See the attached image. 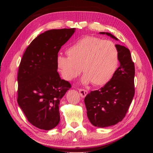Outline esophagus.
Masks as SVG:
<instances>
[{"mask_svg": "<svg viewBox=\"0 0 153 153\" xmlns=\"http://www.w3.org/2000/svg\"><path fill=\"white\" fill-rule=\"evenodd\" d=\"M79 93L82 98H85V97L87 96V94H88V91L85 89H79Z\"/></svg>", "mask_w": 153, "mask_h": 153, "instance_id": "34e87169", "label": "esophagus"}]
</instances>
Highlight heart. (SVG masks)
Returning <instances> with one entry per match:
<instances>
[{"mask_svg":"<svg viewBox=\"0 0 153 153\" xmlns=\"http://www.w3.org/2000/svg\"><path fill=\"white\" fill-rule=\"evenodd\" d=\"M68 57L59 55L56 66L64 80L70 81L80 73H84L82 83L92 82L95 85L106 84L116 70L119 51L112 41L93 36L78 40L66 50Z\"/></svg>","mask_w":153,"mask_h":153,"instance_id":"heart-1","label":"heart"}]
</instances>
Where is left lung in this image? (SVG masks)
<instances>
[{
	"mask_svg": "<svg viewBox=\"0 0 153 153\" xmlns=\"http://www.w3.org/2000/svg\"><path fill=\"white\" fill-rule=\"evenodd\" d=\"M99 34L119 40L109 32H100ZM115 45L119 51V67L109 82L101 89L91 91L84 99L87 117L98 128L111 126L121 122L135 94V66L130 52L124 46Z\"/></svg>",
	"mask_w": 153,
	"mask_h": 153,
	"instance_id": "left-lung-1",
	"label": "left lung"
}]
</instances>
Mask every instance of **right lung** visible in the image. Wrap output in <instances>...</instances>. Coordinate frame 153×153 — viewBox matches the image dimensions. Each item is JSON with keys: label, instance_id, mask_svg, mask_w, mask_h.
<instances>
[{"label": "right lung", "instance_id": "1", "mask_svg": "<svg viewBox=\"0 0 153 153\" xmlns=\"http://www.w3.org/2000/svg\"><path fill=\"white\" fill-rule=\"evenodd\" d=\"M75 30L44 32L32 41L22 58L17 101L29 122L39 129L50 130L60 122V101L71 85L60 77L56 59Z\"/></svg>", "mask_w": 153, "mask_h": 153}]
</instances>
